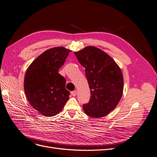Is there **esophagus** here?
<instances>
[{"instance_id": "1", "label": "esophagus", "mask_w": 157, "mask_h": 157, "mask_svg": "<svg viewBox=\"0 0 157 157\" xmlns=\"http://www.w3.org/2000/svg\"><path fill=\"white\" fill-rule=\"evenodd\" d=\"M71 94L74 96V97H75V96L77 94V90H73V91L71 92Z\"/></svg>"}]
</instances>
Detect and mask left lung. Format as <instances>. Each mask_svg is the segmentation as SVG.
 Returning a JSON list of instances; mask_svg holds the SVG:
<instances>
[{
	"mask_svg": "<svg viewBox=\"0 0 157 157\" xmlns=\"http://www.w3.org/2000/svg\"><path fill=\"white\" fill-rule=\"evenodd\" d=\"M74 54L85 68L91 94L89 102L83 105L84 112L94 118L104 117L115 109L122 97L121 69L112 57L97 48L86 47Z\"/></svg>",
	"mask_w": 157,
	"mask_h": 157,
	"instance_id": "8db88e82",
	"label": "left lung"
}]
</instances>
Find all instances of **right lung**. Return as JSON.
Here are the masks:
<instances>
[{
    "label": "right lung",
    "mask_w": 157,
    "mask_h": 157,
    "mask_svg": "<svg viewBox=\"0 0 157 157\" xmlns=\"http://www.w3.org/2000/svg\"><path fill=\"white\" fill-rule=\"evenodd\" d=\"M70 52L63 47L49 49L35 59L25 73V94L30 104L44 116L59 113L69 98L66 79L59 69Z\"/></svg>",
    "instance_id": "obj_1"
}]
</instances>
